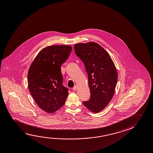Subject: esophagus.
Instances as JSON below:
<instances>
[{
    "label": "esophagus",
    "mask_w": 153,
    "mask_h": 153,
    "mask_svg": "<svg viewBox=\"0 0 153 153\" xmlns=\"http://www.w3.org/2000/svg\"><path fill=\"white\" fill-rule=\"evenodd\" d=\"M77 86H76V85H75V86H74V87L73 88V90L75 91L77 90Z\"/></svg>",
    "instance_id": "esophagus-1"
}]
</instances>
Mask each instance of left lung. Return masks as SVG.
Masks as SVG:
<instances>
[{"label":"left lung","mask_w":153,"mask_h":153,"mask_svg":"<svg viewBox=\"0 0 153 153\" xmlns=\"http://www.w3.org/2000/svg\"><path fill=\"white\" fill-rule=\"evenodd\" d=\"M74 50L85 65L90 90V98L83 104L93 113H99L114 94L118 79L115 66L108 52L97 43L78 44Z\"/></svg>","instance_id":"left-lung-1"}]
</instances>
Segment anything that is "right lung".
I'll list each match as a JSON object with an SVG mask.
<instances>
[{"mask_svg": "<svg viewBox=\"0 0 153 153\" xmlns=\"http://www.w3.org/2000/svg\"><path fill=\"white\" fill-rule=\"evenodd\" d=\"M72 48L54 45L43 48L36 56L28 71V88L37 105L48 113L62 107L68 89L63 85L61 66L67 60Z\"/></svg>", "mask_w": 153, "mask_h": 153, "instance_id": "1", "label": "right lung"}]
</instances>
